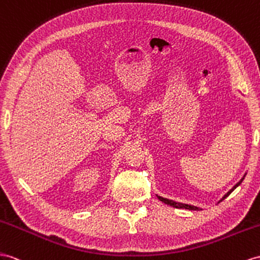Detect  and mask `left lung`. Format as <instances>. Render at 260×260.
<instances>
[{"label": "left lung", "mask_w": 260, "mask_h": 260, "mask_svg": "<svg viewBox=\"0 0 260 260\" xmlns=\"http://www.w3.org/2000/svg\"><path fill=\"white\" fill-rule=\"evenodd\" d=\"M245 176H246V174L243 176V178L241 179V180H239V181H238V182H237V183L234 185V187H233V188H232V189H231V190L228 192V193L224 194V197H223L221 200H219L218 203H219V202H222L224 199L228 198V197H229V196L232 193V192L234 191V190H235V189L238 187V185L243 182V180H244ZM157 198H158L159 200H160V201H162L164 203L168 204V205H171V206H174V208H176V209H185V210H191V211H199V210H202V209L198 208V206H194V205H190V204H185V203H181V202H176V201H172V200L166 199V198H162V197H159L158 194H157Z\"/></svg>", "instance_id": "8db88e82"}]
</instances>
